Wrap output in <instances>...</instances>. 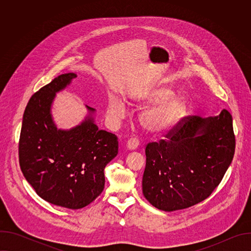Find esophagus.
<instances>
[{
	"instance_id": "obj_1",
	"label": "esophagus",
	"mask_w": 251,
	"mask_h": 251,
	"mask_svg": "<svg viewBox=\"0 0 251 251\" xmlns=\"http://www.w3.org/2000/svg\"><path fill=\"white\" fill-rule=\"evenodd\" d=\"M139 139L137 138H130L127 142V148L130 150H136L139 146Z\"/></svg>"
}]
</instances>
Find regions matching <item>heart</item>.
I'll return each instance as SVG.
<instances>
[{
    "label": "heart",
    "mask_w": 251,
    "mask_h": 251,
    "mask_svg": "<svg viewBox=\"0 0 251 251\" xmlns=\"http://www.w3.org/2000/svg\"><path fill=\"white\" fill-rule=\"evenodd\" d=\"M165 87H155L143 94L140 100L144 103H155L140 115L141 125L153 134H163L169 131L182 117L186 104L182 97L170 95ZM111 121L118 122L125 114V106L117 98H110L107 108Z\"/></svg>",
    "instance_id": "b5f03b06"
}]
</instances>
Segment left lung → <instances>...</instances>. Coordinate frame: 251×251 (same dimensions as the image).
Wrapping results in <instances>:
<instances>
[{
	"label": "left lung",
	"mask_w": 251,
	"mask_h": 251,
	"mask_svg": "<svg viewBox=\"0 0 251 251\" xmlns=\"http://www.w3.org/2000/svg\"><path fill=\"white\" fill-rule=\"evenodd\" d=\"M166 138L146 146L143 195L161 210L188 208L211 195L233 159L232 117L187 116Z\"/></svg>",
	"instance_id": "obj_1"
}]
</instances>
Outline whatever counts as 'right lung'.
<instances>
[{
    "label": "right lung",
    "mask_w": 251,
    "mask_h": 251,
    "mask_svg": "<svg viewBox=\"0 0 251 251\" xmlns=\"http://www.w3.org/2000/svg\"><path fill=\"white\" fill-rule=\"evenodd\" d=\"M75 74H65L35 92L27 102L19 142L25 180L45 201L70 209L92 202L103 191L104 169L118 154L115 134L98 129L92 113L70 130L57 129L50 107L55 93Z\"/></svg>",
    "instance_id": "add662e5"
}]
</instances>
